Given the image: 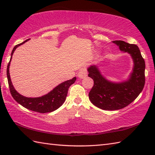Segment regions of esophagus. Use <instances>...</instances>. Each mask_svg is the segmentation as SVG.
<instances>
[{
	"label": "esophagus",
	"instance_id": "1",
	"mask_svg": "<svg viewBox=\"0 0 155 155\" xmlns=\"http://www.w3.org/2000/svg\"><path fill=\"white\" fill-rule=\"evenodd\" d=\"M87 76V71L86 68H82L78 72V77L80 78H84Z\"/></svg>",
	"mask_w": 155,
	"mask_h": 155
}]
</instances>
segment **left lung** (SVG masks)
Here are the masks:
<instances>
[{
  "instance_id": "obj_1",
  "label": "left lung",
  "mask_w": 155,
  "mask_h": 155,
  "mask_svg": "<svg viewBox=\"0 0 155 155\" xmlns=\"http://www.w3.org/2000/svg\"><path fill=\"white\" fill-rule=\"evenodd\" d=\"M113 42L119 47L120 50L132 56L134 65L129 79L120 83L105 79L95 65L88 68V77L94 81L88 97L94 105L106 110H119L128 106L139 96L145 83V62L139 47L123 41Z\"/></svg>"
}]
</instances>
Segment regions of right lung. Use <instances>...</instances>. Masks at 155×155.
<instances>
[{
    "label": "right lung",
    "instance_id": "obj_1",
    "mask_svg": "<svg viewBox=\"0 0 155 155\" xmlns=\"http://www.w3.org/2000/svg\"><path fill=\"white\" fill-rule=\"evenodd\" d=\"M28 40L29 39L22 42V43L16 45L13 48V50L11 52V59H10V61L7 66V69H6V74H7L10 92H11V94L13 98L17 103L21 104L22 107L27 108V109L35 112H38V113H51V112L57 110L64 103L66 97L67 96L68 88L70 87L71 84L74 83L77 78H76V77H74L71 80L64 82V83L58 85L57 87H55L53 90L47 94L41 97L28 98L23 97L17 93L15 89V88L13 87V85L11 83L9 74V66L10 63H11L12 56L14 53L15 49Z\"/></svg>",
    "mask_w": 155,
    "mask_h": 155
}]
</instances>
